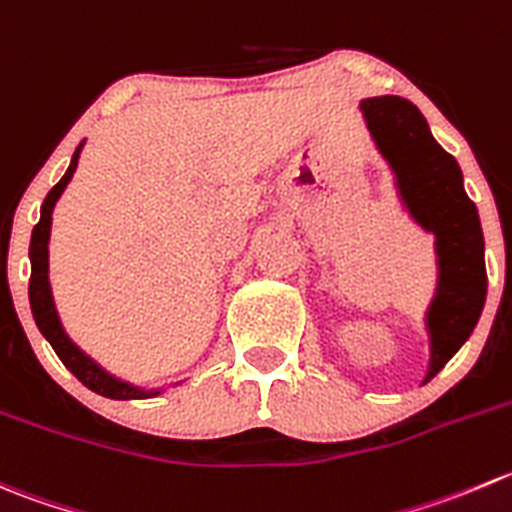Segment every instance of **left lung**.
Listing matches in <instances>:
<instances>
[{
	"mask_svg": "<svg viewBox=\"0 0 512 512\" xmlns=\"http://www.w3.org/2000/svg\"><path fill=\"white\" fill-rule=\"evenodd\" d=\"M377 155L393 175L395 195L410 220L433 235L435 290L423 312L428 370L423 385L468 342L488 295L483 227L453 155L435 142L413 102L395 94L360 102Z\"/></svg>",
	"mask_w": 512,
	"mask_h": 512,
	"instance_id": "obj_1",
	"label": "left lung"
}]
</instances>
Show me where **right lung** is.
I'll use <instances>...</instances> for the list:
<instances>
[{
    "label": "right lung",
    "mask_w": 512,
    "mask_h": 512,
    "mask_svg": "<svg viewBox=\"0 0 512 512\" xmlns=\"http://www.w3.org/2000/svg\"><path fill=\"white\" fill-rule=\"evenodd\" d=\"M84 140L79 142V147L74 150L72 162H69L67 172H64L62 180L49 190V195L44 197L42 210H39V222L32 230V242H29V262H32V277H29V307H32V317L37 322L39 332L44 335V340L52 345V350L57 352L59 360L64 362L69 372L82 382L84 388H89L92 393L102 395L109 400H147L157 398V395L167 393V390L177 388L185 380L170 382V385H162V388H142L130 380H122V377L112 375L107 367L99 365L92 355L82 350L72 337L64 330L62 320H59L57 305H54L52 285H49V235H52V212L54 205L59 202L62 192L67 190V185L72 182L74 172H77L79 152H82Z\"/></svg>",
    "instance_id": "right-lung-1"
}]
</instances>
